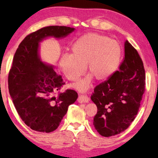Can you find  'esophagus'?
Instances as JSON below:
<instances>
[{
  "mask_svg": "<svg viewBox=\"0 0 158 158\" xmlns=\"http://www.w3.org/2000/svg\"><path fill=\"white\" fill-rule=\"evenodd\" d=\"M77 101L79 103H88L89 101V98L86 95H80Z\"/></svg>",
  "mask_w": 158,
  "mask_h": 158,
  "instance_id": "esophagus-1",
  "label": "esophagus"
}]
</instances>
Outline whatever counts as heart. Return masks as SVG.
<instances>
[{
  "label": "heart",
  "mask_w": 158,
  "mask_h": 158,
  "mask_svg": "<svg viewBox=\"0 0 158 158\" xmlns=\"http://www.w3.org/2000/svg\"><path fill=\"white\" fill-rule=\"evenodd\" d=\"M73 53L60 56L59 66L67 78L75 81L86 70L90 73L86 78L74 85L80 90L89 87L94 77L97 81H104L111 77L119 66L122 49L117 41L106 36L89 33L77 39L72 47Z\"/></svg>",
  "instance_id": "heart-1"
}]
</instances>
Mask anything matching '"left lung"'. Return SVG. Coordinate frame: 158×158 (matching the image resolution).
Listing matches in <instances>:
<instances>
[{
    "mask_svg": "<svg viewBox=\"0 0 158 158\" xmlns=\"http://www.w3.org/2000/svg\"><path fill=\"white\" fill-rule=\"evenodd\" d=\"M124 52L119 70L97 85L90 97L98 109L94 127L106 137L120 134L130 126L144 93L145 71L141 57L128 41Z\"/></svg>",
    "mask_w": 158,
    "mask_h": 158,
    "instance_id": "1",
    "label": "left lung"
}]
</instances>
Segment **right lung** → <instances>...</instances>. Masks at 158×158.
Returning <instances> with one entry per match:
<instances>
[{
  "label": "right lung",
  "instance_id": "add662e5",
  "mask_svg": "<svg viewBox=\"0 0 158 158\" xmlns=\"http://www.w3.org/2000/svg\"><path fill=\"white\" fill-rule=\"evenodd\" d=\"M74 30L64 26L43 27L26 36L14 55L8 77L9 94L21 119L34 131H55L77 98L74 90L59 92L65 83L52 66L41 61L38 52L44 38L64 37Z\"/></svg>",
  "mask_w": 158,
  "mask_h": 158
}]
</instances>
